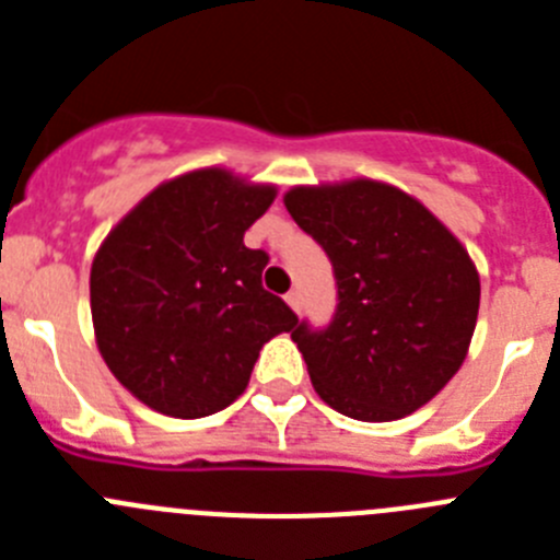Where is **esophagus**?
<instances>
[{
    "instance_id": "obj_1",
    "label": "esophagus",
    "mask_w": 560,
    "mask_h": 560,
    "mask_svg": "<svg viewBox=\"0 0 560 560\" xmlns=\"http://www.w3.org/2000/svg\"><path fill=\"white\" fill-rule=\"evenodd\" d=\"M285 303L291 305V311H296V314H300V291H289V294H285Z\"/></svg>"
}]
</instances>
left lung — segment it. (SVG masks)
Wrapping results in <instances>:
<instances>
[{"label":"left lung","instance_id":"left-lung-1","mask_svg":"<svg viewBox=\"0 0 560 560\" xmlns=\"http://www.w3.org/2000/svg\"><path fill=\"white\" fill-rule=\"evenodd\" d=\"M285 210L328 252L334 323L291 339L319 398L368 423L412 415L463 368L479 314V271L452 230L375 179L300 185Z\"/></svg>","mask_w":560,"mask_h":560}]
</instances>
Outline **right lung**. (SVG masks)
Returning a JSON list of instances; mask_svg holds the SVG:
<instances>
[{
    "label": "right lung",
    "instance_id": "obj_1",
    "mask_svg": "<svg viewBox=\"0 0 560 560\" xmlns=\"http://www.w3.org/2000/svg\"><path fill=\"white\" fill-rule=\"evenodd\" d=\"M275 185L201 167L153 187L97 249L92 325L106 368L167 418H207L249 384L266 341L296 316L260 283L269 255L244 232Z\"/></svg>",
    "mask_w": 560,
    "mask_h": 560
}]
</instances>
